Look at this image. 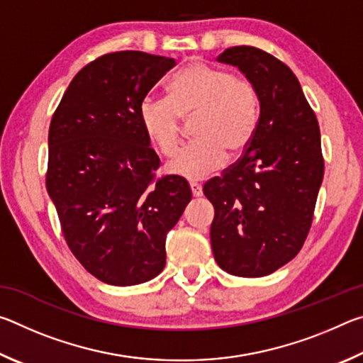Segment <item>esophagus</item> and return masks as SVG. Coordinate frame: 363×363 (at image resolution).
<instances>
[{
    "label": "esophagus",
    "mask_w": 363,
    "mask_h": 363,
    "mask_svg": "<svg viewBox=\"0 0 363 363\" xmlns=\"http://www.w3.org/2000/svg\"><path fill=\"white\" fill-rule=\"evenodd\" d=\"M190 190H192V195L195 199H199V196L203 195V190H201V186L196 182H190Z\"/></svg>",
    "instance_id": "obj_1"
}]
</instances>
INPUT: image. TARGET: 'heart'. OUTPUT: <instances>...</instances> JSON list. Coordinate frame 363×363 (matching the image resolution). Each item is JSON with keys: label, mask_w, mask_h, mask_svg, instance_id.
Instances as JSON below:
<instances>
[{"label": "heart", "mask_w": 363, "mask_h": 363, "mask_svg": "<svg viewBox=\"0 0 363 363\" xmlns=\"http://www.w3.org/2000/svg\"><path fill=\"white\" fill-rule=\"evenodd\" d=\"M261 101L248 78L190 62L171 78L168 97H145L139 120L150 143L164 157H173L181 143L182 121L192 118L196 140L168 163V171L187 181H199L218 171L227 158L248 149L259 123Z\"/></svg>", "instance_id": "heart-1"}]
</instances>
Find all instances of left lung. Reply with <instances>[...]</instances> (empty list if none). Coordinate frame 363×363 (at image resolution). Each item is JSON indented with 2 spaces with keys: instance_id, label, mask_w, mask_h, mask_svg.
Wrapping results in <instances>:
<instances>
[{
  "instance_id": "1",
  "label": "left lung",
  "mask_w": 363,
  "mask_h": 363,
  "mask_svg": "<svg viewBox=\"0 0 363 363\" xmlns=\"http://www.w3.org/2000/svg\"><path fill=\"white\" fill-rule=\"evenodd\" d=\"M218 62L238 67L261 101L253 140L237 163L203 186L214 206L211 248L237 277H264L290 262L309 233L323 179L320 130L294 73L253 46Z\"/></svg>"
}]
</instances>
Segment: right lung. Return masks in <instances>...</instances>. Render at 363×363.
Wrapping results in <instances>:
<instances>
[{"label":"right lung","instance_id":"1","mask_svg":"<svg viewBox=\"0 0 363 363\" xmlns=\"http://www.w3.org/2000/svg\"><path fill=\"white\" fill-rule=\"evenodd\" d=\"M174 59L120 51L83 67L49 126L46 189L65 242L104 284L149 281L167 264V233L192 200L179 176L155 179L139 106Z\"/></svg>","mask_w":363,"mask_h":363}]
</instances>
